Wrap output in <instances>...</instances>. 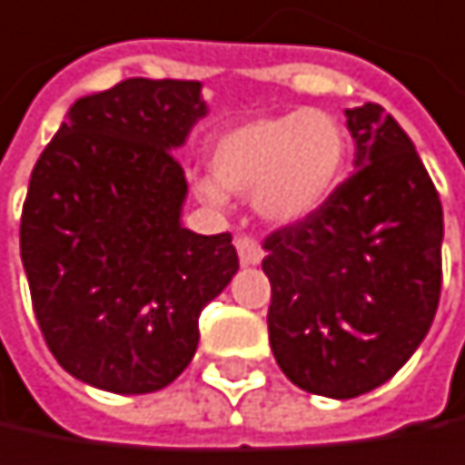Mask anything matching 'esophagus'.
I'll list each match as a JSON object with an SVG mask.
<instances>
[{"label":"esophagus","mask_w":465,"mask_h":465,"mask_svg":"<svg viewBox=\"0 0 465 465\" xmlns=\"http://www.w3.org/2000/svg\"><path fill=\"white\" fill-rule=\"evenodd\" d=\"M235 249H238L241 264H246V267L260 264L262 257H264V252H262L260 243H257L254 238H249V235H238V238H235Z\"/></svg>","instance_id":"esophagus-1"}]
</instances>
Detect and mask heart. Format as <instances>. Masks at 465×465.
Masks as SVG:
<instances>
[{"mask_svg": "<svg viewBox=\"0 0 465 465\" xmlns=\"http://www.w3.org/2000/svg\"><path fill=\"white\" fill-rule=\"evenodd\" d=\"M348 157V131L329 112L294 109L254 117L213 142V176L195 179L193 190L213 211L227 205V193H252V205L267 224L289 227L331 201Z\"/></svg>", "mask_w": 465, "mask_h": 465, "instance_id": "heart-1", "label": "heart"}]
</instances>
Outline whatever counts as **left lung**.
I'll use <instances>...</instances> for the list:
<instances>
[{
  "mask_svg": "<svg viewBox=\"0 0 465 465\" xmlns=\"http://www.w3.org/2000/svg\"><path fill=\"white\" fill-rule=\"evenodd\" d=\"M353 176L264 241L270 348L297 388L353 399L391 380L431 329L444 219L415 144L380 104L345 109Z\"/></svg>",
  "mask_w": 465,
  "mask_h": 465,
  "instance_id": "obj_1",
  "label": "left lung"
}]
</instances>
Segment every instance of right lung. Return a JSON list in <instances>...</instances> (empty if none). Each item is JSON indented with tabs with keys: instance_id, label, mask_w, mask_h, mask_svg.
Instances as JSON below:
<instances>
[{
	"instance_id": "1",
	"label": "right lung",
	"mask_w": 465,
	"mask_h": 465,
	"mask_svg": "<svg viewBox=\"0 0 465 465\" xmlns=\"http://www.w3.org/2000/svg\"><path fill=\"white\" fill-rule=\"evenodd\" d=\"M208 114L195 80L134 77L72 104L31 171L21 260L58 364L109 393H152L198 351V319L238 272L230 232L182 224L173 152Z\"/></svg>"
}]
</instances>
